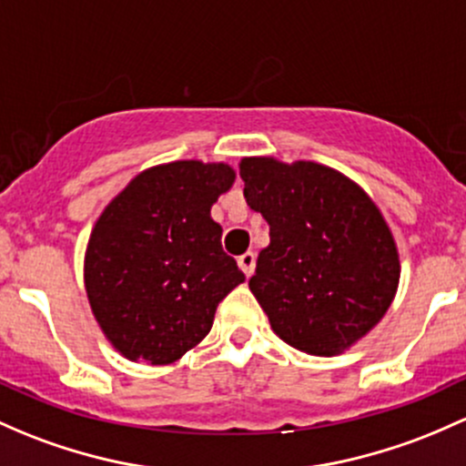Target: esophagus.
Instances as JSON below:
<instances>
[{
  "label": "esophagus",
  "mask_w": 466,
  "mask_h": 466,
  "mask_svg": "<svg viewBox=\"0 0 466 466\" xmlns=\"http://www.w3.org/2000/svg\"><path fill=\"white\" fill-rule=\"evenodd\" d=\"M254 266H257V254L254 252H246L238 257V268H241L246 277H249V274L254 272Z\"/></svg>",
  "instance_id": "1"
}]
</instances>
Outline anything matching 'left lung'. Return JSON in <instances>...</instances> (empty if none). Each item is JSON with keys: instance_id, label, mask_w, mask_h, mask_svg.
<instances>
[{"instance_id": "1", "label": "left lung", "mask_w": 466, "mask_h": 466, "mask_svg": "<svg viewBox=\"0 0 466 466\" xmlns=\"http://www.w3.org/2000/svg\"><path fill=\"white\" fill-rule=\"evenodd\" d=\"M243 196L270 225L249 290L272 330L317 357L349 350L393 303L400 252L369 194L341 171L272 156L238 163Z\"/></svg>"}]
</instances>
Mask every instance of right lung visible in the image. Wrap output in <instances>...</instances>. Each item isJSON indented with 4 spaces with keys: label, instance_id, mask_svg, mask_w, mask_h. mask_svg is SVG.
<instances>
[{
    "label": "right lung",
    "instance_id": "right-lung-1",
    "mask_svg": "<svg viewBox=\"0 0 466 466\" xmlns=\"http://www.w3.org/2000/svg\"><path fill=\"white\" fill-rule=\"evenodd\" d=\"M234 178L225 163L156 165L97 217L85 290L97 326L125 360L178 361L208 335L218 303L246 281L209 214Z\"/></svg>",
    "mask_w": 466,
    "mask_h": 466
}]
</instances>
